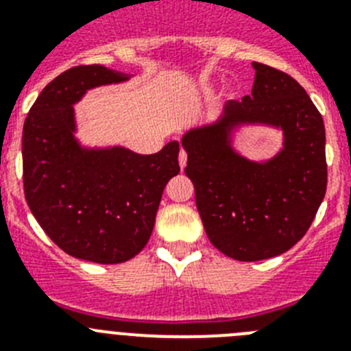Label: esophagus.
<instances>
[{"instance_id":"1","label":"esophagus","mask_w":351,"mask_h":351,"mask_svg":"<svg viewBox=\"0 0 351 351\" xmlns=\"http://www.w3.org/2000/svg\"><path fill=\"white\" fill-rule=\"evenodd\" d=\"M186 161H188V154H186V151H181V153H179V167H181V169L186 167Z\"/></svg>"}]
</instances>
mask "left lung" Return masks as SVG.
I'll use <instances>...</instances> for the list:
<instances>
[{
	"label": "left lung",
	"mask_w": 351,
	"mask_h": 351,
	"mask_svg": "<svg viewBox=\"0 0 351 351\" xmlns=\"http://www.w3.org/2000/svg\"><path fill=\"white\" fill-rule=\"evenodd\" d=\"M251 95L230 100L216 123L182 135L186 176L213 243L230 258L256 262L295 246L311 226L327 190L325 126L308 93L285 71L253 63ZM243 124L284 130V149L251 162L231 147Z\"/></svg>",
	"instance_id": "left-lung-1"
}]
</instances>
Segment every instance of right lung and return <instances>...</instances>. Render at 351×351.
Listing matches in <instances>:
<instances>
[{"label": "right lung", "instance_id": "right-lung-1", "mask_svg": "<svg viewBox=\"0 0 351 351\" xmlns=\"http://www.w3.org/2000/svg\"><path fill=\"white\" fill-rule=\"evenodd\" d=\"M101 64H80L49 82L23 130L24 195L43 232L64 253L95 263H121L153 234L167 182L179 173V142L154 154L121 145L82 147L73 105L89 89L128 80Z\"/></svg>", "mask_w": 351, "mask_h": 351}]
</instances>
